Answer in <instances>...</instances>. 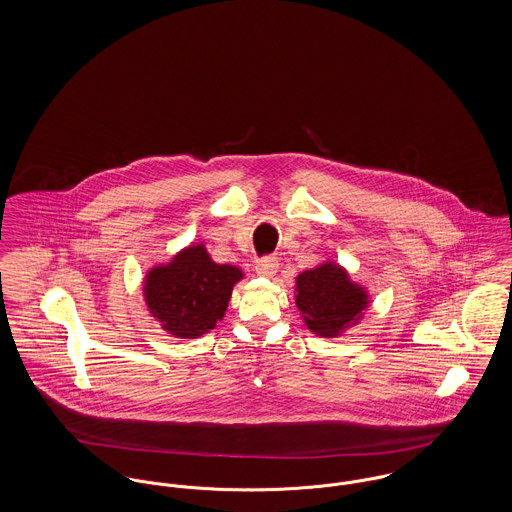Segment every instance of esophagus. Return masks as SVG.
Listing matches in <instances>:
<instances>
[{
  "label": "esophagus",
  "mask_w": 512,
  "mask_h": 512,
  "mask_svg": "<svg viewBox=\"0 0 512 512\" xmlns=\"http://www.w3.org/2000/svg\"><path fill=\"white\" fill-rule=\"evenodd\" d=\"M255 271H257L259 276H263V278H274L276 272H278V261L274 257H265V259L257 261Z\"/></svg>",
  "instance_id": "34e87169"
}]
</instances>
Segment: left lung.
<instances>
[{"mask_svg": "<svg viewBox=\"0 0 512 512\" xmlns=\"http://www.w3.org/2000/svg\"><path fill=\"white\" fill-rule=\"evenodd\" d=\"M294 296L305 327L323 338L358 325L371 303L367 288L332 259L298 274Z\"/></svg>", "mask_w": 512, "mask_h": 512, "instance_id": "8db88e82", "label": "left lung"}]
</instances>
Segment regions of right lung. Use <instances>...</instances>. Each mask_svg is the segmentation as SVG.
I'll return each mask as SVG.
<instances>
[{
    "label": "right lung",
    "mask_w": 512,
    "mask_h": 512,
    "mask_svg": "<svg viewBox=\"0 0 512 512\" xmlns=\"http://www.w3.org/2000/svg\"><path fill=\"white\" fill-rule=\"evenodd\" d=\"M241 278L240 267L218 265L205 243H191L147 271L143 298L162 331L176 338H199L224 319Z\"/></svg>",
    "instance_id": "right-lung-1"
}]
</instances>
